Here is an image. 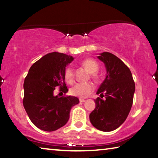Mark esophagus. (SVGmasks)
I'll list each match as a JSON object with an SVG mask.
<instances>
[{
    "label": "esophagus",
    "instance_id": "1",
    "mask_svg": "<svg viewBox=\"0 0 158 158\" xmlns=\"http://www.w3.org/2000/svg\"><path fill=\"white\" fill-rule=\"evenodd\" d=\"M80 102H85V99H79Z\"/></svg>",
    "mask_w": 158,
    "mask_h": 158
}]
</instances>
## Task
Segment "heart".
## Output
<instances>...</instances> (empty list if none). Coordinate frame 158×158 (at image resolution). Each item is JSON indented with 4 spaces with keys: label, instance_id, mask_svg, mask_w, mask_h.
I'll return each mask as SVG.
<instances>
[{
    "label": "heart",
    "instance_id": "obj_1",
    "mask_svg": "<svg viewBox=\"0 0 158 158\" xmlns=\"http://www.w3.org/2000/svg\"><path fill=\"white\" fill-rule=\"evenodd\" d=\"M82 65L88 70L90 73L91 76L94 79H98L99 76L98 71H99V65L95 60L93 59H85L82 61ZM64 77L68 83L73 84L75 81V73L71 65H68L64 71ZM94 90V85L91 82L85 83H77L71 87V94L73 96L78 98H86Z\"/></svg>",
    "mask_w": 158,
    "mask_h": 158
}]
</instances>
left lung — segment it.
Segmentation results:
<instances>
[{"instance_id": "obj_1", "label": "left lung", "mask_w": 158, "mask_h": 158, "mask_svg": "<svg viewBox=\"0 0 158 158\" xmlns=\"http://www.w3.org/2000/svg\"><path fill=\"white\" fill-rule=\"evenodd\" d=\"M98 59L104 62L106 76L94 99L95 109L89 114L93 127L102 131H111L127 119L131 109L135 82L130 69L120 59L110 52H103Z\"/></svg>"}]
</instances>
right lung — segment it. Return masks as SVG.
<instances>
[{"label": "right lung", "instance_id": "obj_1", "mask_svg": "<svg viewBox=\"0 0 158 158\" xmlns=\"http://www.w3.org/2000/svg\"><path fill=\"white\" fill-rule=\"evenodd\" d=\"M73 60L71 56L52 52L35 62L29 70L24 82L23 106L37 128L54 131L68 122L73 106L79 103L76 97L54 96L56 87L66 93L65 82L66 65Z\"/></svg>", "mask_w": 158, "mask_h": 158}]
</instances>
